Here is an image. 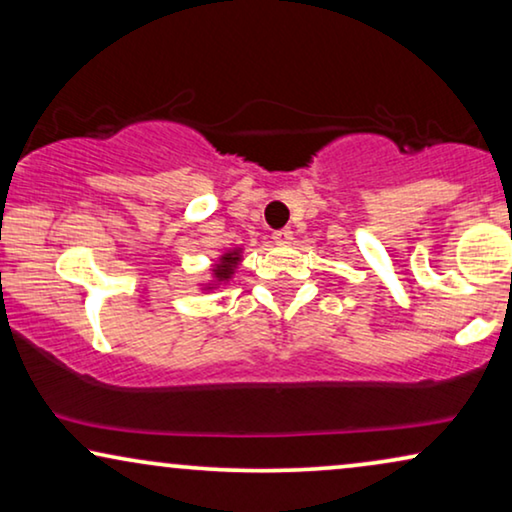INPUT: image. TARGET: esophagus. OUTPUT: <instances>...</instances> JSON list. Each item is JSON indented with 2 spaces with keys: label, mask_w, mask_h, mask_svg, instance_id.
<instances>
[{
  "label": "esophagus",
  "mask_w": 512,
  "mask_h": 512,
  "mask_svg": "<svg viewBox=\"0 0 512 512\" xmlns=\"http://www.w3.org/2000/svg\"><path fill=\"white\" fill-rule=\"evenodd\" d=\"M272 240H275L277 244H289L293 240V230L291 228L275 230V233H272Z\"/></svg>",
  "instance_id": "34e87169"
}]
</instances>
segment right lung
<instances>
[{
	"label": "right lung",
	"mask_w": 512,
	"mask_h": 512,
	"mask_svg": "<svg viewBox=\"0 0 512 512\" xmlns=\"http://www.w3.org/2000/svg\"><path fill=\"white\" fill-rule=\"evenodd\" d=\"M237 263H240V249H233V251H228V254H223L219 258V263H216V268L212 270L216 277V284L228 282V279L233 277Z\"/></svg>",
	"instance_id": "right-lung-1"
}]
</instances>
